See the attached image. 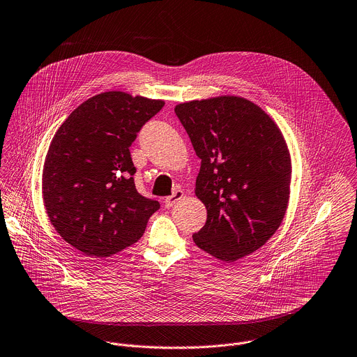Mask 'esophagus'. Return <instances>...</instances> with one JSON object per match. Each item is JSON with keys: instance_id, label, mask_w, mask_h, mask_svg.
I'll return each mask as SVG.
<instances>
[{"instance_id": "esophagus-1", "label": "esophagus", "mask_w": 357, "mask_h": 357, "mask_svg": "<svg viewBox=\"0 0 357 357\" xmlns=\"http://www.w3.org/2000/svg\"><path fill=\"white\" fill-rule=\"evenodd\" d=\"M182 197H183V192H182V190H175L171 196L165 197L164 204H165V207H172V206H174L176 202H179Z\"/></svg>"}]
</instances>
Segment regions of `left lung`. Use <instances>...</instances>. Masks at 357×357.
<instances>
[{
  "label": "left lung",
  "instance_id": "8db88e82",
  "mask_svg": "<svg viewBox=\"0 0 357 357\" xmlns=\"http://www.w3.org/2000/svg\"><path fill=\"white\" fill-rule=\"evenodd\" d=\"M175 114L202 160L195 193L207 221L195 243L222 261L256 252L280 228L289 202L292 165L280 128L236 96L182 102Z\"/></svg>",
  "mask_w": 357,
  "mask_h": 357
}]
</instances>
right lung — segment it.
I'll use <instances>...</instances> for the list:
<instances>
[{"label":"right lung","instance_id":"add662e5","mask_svg":"<svg viewBox=\"0 0 357 357\" xmlns=\"http://www.w3.org/2000/svg\"><path fill=\"white\" fill-rule=\"evenodd\" d=\"M162 100L123 91L82 102L59 126L43 168V200L65 242L90 257H109L136 243L160 208L135 186L129 147Z\"/></svg>","mask_w":357,"mask_h":357}]
</instances>
